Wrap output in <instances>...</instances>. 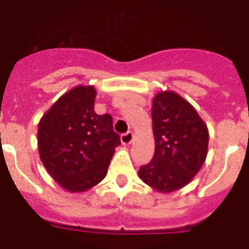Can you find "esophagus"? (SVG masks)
Instances as JSON below:
<instances>
[{
	"instance_id": "esophagus-1",
	"label": "esophagus",
	"mask_w": 249,
	"mask_h": 249,
	"mask_svg": "<svg viewBox=\"0 0 249 249\" xmlns=\"http://www.w3.org/2000/svg\"><path fill=\"white\" fill-rule=\"evenodd\" d=\"M132 141H133V133H132L131 131L127 132V133H123V135L121 136V142H122L124 146H127V144H131Z\"/></svg>"
}]
</instances>
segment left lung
Here are the masks:
<instances>
[{"mask_svg": "<svg viewBox=\"0 0 249 249\" xmlns=\"http://www.w3.org/2000/svg\"><path fill=\"white\" fill-rule=\"evenodd\" d=\"M156 149L138 177L153 190L171 193L192 181L208 151V128L196 108L173 91L158 92L152 103Z\"/></svg>", "mask_w": 249, "mask_h": 249, "instance_id": "8db88e82", "label": "left lung"}]
</instances>
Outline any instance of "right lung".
<instances>
[{
  "label": "right lung",
  "mask_w": 249,
  "mask_h": 249,
  "mask_svg": "<svg viewBox=\"0 0 249 249\" xmlns=\"http://www.w3.org/2000/svg\"><path fill=\"white\" fill-rule=\"evenodd\" d=\"M96 94L93 86H77L62 94L38 123L39 158L68 192H85L100 183L121 144L111 116L94 112Z\"/></svg>",
  "instance_id": "1"
}]
</instances>
